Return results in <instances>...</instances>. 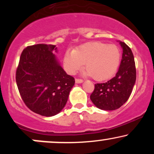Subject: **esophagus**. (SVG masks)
Masks as SVG:
<instances>
[{
    "label": "esophagus",
    "mask_w": 154,
    "mask_h": 154,
    "mask_svg": "<svg viewBox=\"0 0 154 154\" xmlns=\"http://www.w3.org/2000/svg\"><path fill=\"white\" fill-rule=\"evenodd\" d=\"M75 82L77 83V84H79V83L83 82V80L81 79H75Z\"/></svg>",
    "instance_id": "34e87169"
}]
</instances>
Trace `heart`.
<instances>
[{"mask_svg": "<svg viewBox=\"0 0 154 154\" xmlns=\"http://www.w3.org/2000/svg\"><path fill=\"white\" fill-rule=\"evenodd\" d=\"M121 51L116 45L93 42L68 51L64 55L63 64L70 75H75L85 66V76H93L96 80H104L112 77L119 66Z\"/></svg>", "mask_w": 154, "mask_h": 154, "instance_id": "1", "label": "heart"}]
</instances>
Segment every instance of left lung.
Wrapping results in <instances>:
<instances>
[{"instance_id": "8db88e82", "label": "left lung", "mask_w": 154, "mask_h": 154, "mask_svg": "<svg viewBox=\"0 0 154 154\" xmlns=\"http://www.w3.org/2000/svg\"><path fill=\"white\" fill-rule=\"evenodd\" d=\"M122 48V57L115 77L104 83L95 85L91 100L98 109L113 111L123 105L131 95L136 80L135 59L131 49L119 41Z\"/></svg>"}]
</instances>
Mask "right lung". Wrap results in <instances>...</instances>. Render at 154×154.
Wrapping results in <instances>:
<instances>
[{"mask_svg":"<svg viewBox=\"0 0 154 154\" xmlns=\"http://www.w3.org/2000/svg\"><path fill=\"white\" fill-rule=\"evenodd\" d=\"M55 52L58 50L54 45L26 47L21 54L16 73L23 101L33 112L45 116L61 111L75 82L63 70Z\"/></svg>","mask_w":154,"mask_h":154,"instance_id":"add662e5","label":"right lung"}]
</instances>
